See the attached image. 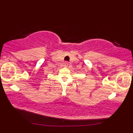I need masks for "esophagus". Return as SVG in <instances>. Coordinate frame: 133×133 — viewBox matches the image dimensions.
<instances>
[{
	"label": "esophagus",
	"instance_id": "34e87169",
	"mask_svg": "<svg viewBox=\"0 0 133 133\" xmlns=\"http://www.w3.org/2000/svg\"><path fill=\"white\" fill-rule=\"evenodd\" d=\"M68 64H69L68 62H65L64 63V67H67V66H68Z\"/></svg>",
	"mask_w": 133,
	"mask_h": 133
}]
</instances>
